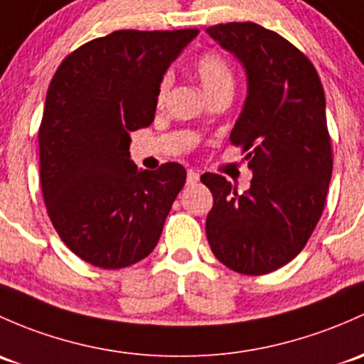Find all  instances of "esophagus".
Listing matches in <instances>:
<instances>
[{
    "instance_id": "34e87169",
    "label": "esophagus",
    "mask_w": 364,
    "mask_h": 364,
    "mask_svg": "<svg viewBox=\"0 0 364 364\" xmlns=\"http://www.w3.org/2000/svg\"><path fill=\"white\" fill-rule=\"evenodd\" d=\"M198 179H200V174H198L197 171H188V174H186V185H195V183H198Z\"/></svg>"
}]
</instances>
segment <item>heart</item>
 <instances>
[{"label":"heart","mask_w":364,"mask_h":364,"mask_svg":"<svg viewBox=\"0 0 364 364\" xmlns=\"http://www.w3.org/2000/svg\"><path fill=\"white\" fill-rule=\"evenodd\" d=\"M193 71L195 75H197V78L200 80L202 87H204L205 94H208L209 97L214 94H218V92L232 90L233 87L232 66L230 63L221 55V53L204 52L202 55H198L193 64ZM169 83H171L169 76H164L162 82H160L159 85V94H156L159 102H162L164 97H166L167 89H169Z\"/></svg>","instance_id":"b5f03b06"}]
</instances>
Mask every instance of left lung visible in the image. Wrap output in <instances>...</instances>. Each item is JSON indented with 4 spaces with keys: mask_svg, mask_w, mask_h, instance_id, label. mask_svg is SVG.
<instances>
[{
    "mask_svg": "<svg viewBox=\"0 0 364 364\" xmlns=\"http://www.w3.org/2000/svg\"><path fill=\"white\" fill-rule=\"evenodd\" d=\"M205 31L246 70L247 97L230 141L252 171L242 193L223 176H202L214 198L205 233L223 265L263 275L304 250L323 214L333 171L326 99L311 60L281 34L255 22Z\"/></svg>",
    "mask_w": 364,
    "mask_h": 364,
    "instance_id": "1",
    "label": "left lung"
}]
</instances>
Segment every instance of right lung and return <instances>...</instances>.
I'll use <instances>...</instances> for the list:
<instances>
[{
	"mask_svg": "<svg viewBox=\"0 0 364 364\" xmlns=\"http://www.w3.org/2000/svg\"><path fill=\"white\" fill-rule=\"evenodd\" d=\"M198 29L114 31L70 53L53 75L38 141L45 205L63 242L101 269L155 250L185 186L181 164L137 169L131 132L155 118L159 85Z\"/></svg>",
	"mask_w": 364,
	"mask_h": 364,
	"instance_id": "add662e5",
	"label": "right lung"
}]
</instances>
